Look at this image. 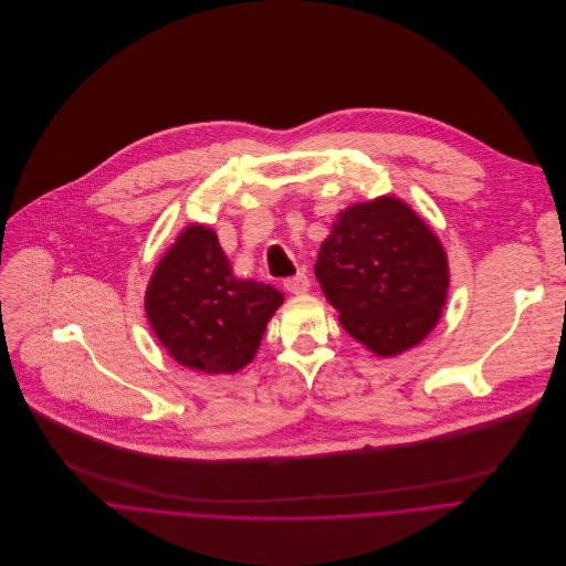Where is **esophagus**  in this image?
I'll list each match as a JSON object with an SVG mask.
<instances>
[{"instance_id":"1","label":"esophagus","mask_w":566,"mask_h":566,"mask_svg":"<svg viewBox=\"0 0 566 566\" xmlns=\"http://www.w3.org/2000/svg\"><path fill=\"white\" fill-rule=\"evenodd\" d=\"M283 285H285V290H287L290 294H303V292H307V290H310V279H307V274H305V272H298L296 276L285 279V281H283Z\"/></svg>"}]
</instances>
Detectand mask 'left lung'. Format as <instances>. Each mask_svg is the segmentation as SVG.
Wrapping results in <instances>:
<instances>
[{"label": "left lung", "mask_w": 566, "mask_h": 566, "mask_svg": "<svg viewBox=\"0 0 566 566\" xmlns=\"http://www.w3.org/2000/svg\"><path fill=\"white\" fill-rule=\"evenodd\" d=\"M314 274L348 334L381 357L417 346L439 321L448 292L441 243L397 198L338 213Z\"/></svg>", "instance_id": "1"}]
</instances>
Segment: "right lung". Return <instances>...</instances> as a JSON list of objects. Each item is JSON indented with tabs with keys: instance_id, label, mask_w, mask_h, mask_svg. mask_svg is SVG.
I'll list each match as a JSON object with an SVG mask.
<instances>
[{
	"instance_id": "obj_1",
	"label": "right lung",
	"mask_w": 566,
	"mask_h": 566,
	"mask_svg": "<svg viewBox=\"0 0 566 566\" xmlns=\"http://www.w3.org/2000/svg\"><path fill=\"white\" fill-rule=\"evenodd\" d=\"M281 303L272 285L237 279L218 237L202 224L178 237L145 296L160 344L178 364L207 375L248 366Z\"/></svg>"
}]
</instances>
